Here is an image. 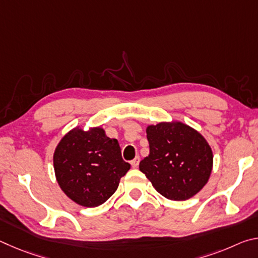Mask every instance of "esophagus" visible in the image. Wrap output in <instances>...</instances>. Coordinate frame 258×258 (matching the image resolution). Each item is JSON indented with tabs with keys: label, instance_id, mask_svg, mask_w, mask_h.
Returning <instances> with one entry per match:
<instances>
[{
	"label": "esophagus",
	"instance_id": "obj_1",
	"mask_svg": "<svg viewBox=\"0 0 258 258\" xmlns=\"http://www.w3.org/2000/svg\"><path fill=\"white\" fill-rule=\"evenodd\" d=\"M139 163H140V157H135V158L133 160H131V165H132V167H138L139 166Z\"/></svg>",
	"mask_w": 258,
	"mask_h": 258
}]
</instances>
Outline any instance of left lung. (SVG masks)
<instances>
[{
	"instance_id": "left-lung-1",
	"label": "left lung",
	"mask_w": 258,
	"mask_h": 258,
	"mask_svg": "<svg viewBox=\"0 0 258 258\" xmlns=\"http://www.w3.org/2000/svg\"><path fill=\"white\" fill-rule=\"evenodd\" d=\"M147 139L150 154L139 167L161 196L180 202L203 189L211 176L213 152L202 134L176 121L148 126Z\"/></svg>"
}]
</instances>
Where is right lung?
<instances>
[{"label":"right lung","mask_w":258,"mask_h":258,"mask_svg":"<svg viewBox=\"0 0 258 258\" xmlns=\"http://www.w3.org/2000/svg\"><path fill=\"white\" fill-rule=\"evenodd\" d=\"M53 165L61 189L84 207L107 202L131 168L121 158L118 141L100 127L86 132L76 127L64 135L55 148Z\"/></svg>","instance_id":"obj_1"}]
</instances>
